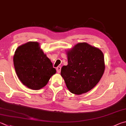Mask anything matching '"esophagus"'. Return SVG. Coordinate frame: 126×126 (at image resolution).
Segmentation results:
<instances>
[{
	"label": "esophagus",
	"instance_id": "1",
	"mask_svg": "<svg viewBox=\"0 0 126 126\" xmlns=\"http://www.w3.org/2000/svg\"><path fill=\"white\" fill-rule=\"evenodd\" d=\"M56 70H57V72L58 73H59L61 72V67L60 66H58V67H57L56 68Z\"/></svg>",
	"mask_w": 126,
	"mask_h": 126
}]
</instances>
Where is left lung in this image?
Instances as JSON below:
<instances>
[{"label": "left lung", "mask_w": 126, "mask_h": 126, "mask_svg": "<svg viewBox=\"0 0 126 126\" xmlns=\"http://www.w3.org/2000/svg\"><path fill=\"white\" fill-rule=\"evenodd\" d=\"M68 65L61 74L71 93L80 95L99 83L105 70L104 54L100 49L86 42L79 43L67 51Z\"/></svg>", "instance_id": "left-lung-1"}]
</instances>
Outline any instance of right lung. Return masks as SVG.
<instances>
[{
    "mask_svg": "<svg viewBox=\"0 0 126 126\" xmlns=\"http://www.w3.org/2000/svg\"><path fill=\"white\" fill-rule=\"evenodd\" d=\"M16 74L24 85L39 90L56 73L50 59L37 42H29L16 49L13 58Z\"/></svg>",
    "mask_w": 126,
    "mask_h": 126,
    "instance_id": "add662e5",
    "label": "right lung"
}]
</instances>
